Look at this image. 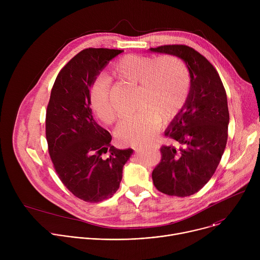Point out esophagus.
Here are the masks:
<instances>
[{
    "label": "esophagus",
    "instance_id": "obj_1",
    "mask_svg": "<svg viewBox=\"0 0 260 260\" xmlns=\"http://www.w3.org/2000/svg\"><path fill=\"white\" fill-rule=\"evenodd\" d=\"M145 148H151V146H147V145H142V146H138V147H135V150L136 151H141L142 149H145Z\"/></svg>",
    "mask_w": 260,
    "mask_h": 260
}]
</instances>
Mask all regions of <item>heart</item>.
<instances>
[{
	"instance_id": "b5f03b06",
	"label": "heart",
	"mask_w": 260,
	"mask_h": 260,
	"mask_svg": "<svg viewBox=\"0 0 260 260\" xmlns=\"http://www.w3.org/2000/svg\"><path fill=\"white\" fill-rule=\"evenodd\" d=\"M112 75L137 85V112L124 118L116 129L117 140L124 145L150 142L161 119H173L186 102L190 89L187 66L175 56L159 58L126 54L111 67ZM108 77L96 78L89 88V104L94 115L104 123H112L117 116L110 101Z\"/></svg>"
}]
</instances>
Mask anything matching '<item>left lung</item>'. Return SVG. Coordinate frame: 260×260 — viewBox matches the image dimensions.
Masks as SVG:
<instances>
[{"instance_id": "obj_1", "label": "left lung", "mask_w": 260, "mask_h": 260, "mask_svg": "<svg viewBox=\"0 0 260 260\" xmlns=\"http://www.w3.org/2000/svg\"><path fill=\"white\" fill-rule=\"evenodd\" d=\"M151 52L181 58L190 74L188 98L165 135L179 145L162 146L161 160L152 172L162 193L189 197L201 190L215 173L228 142V96L215 68L193 48L164 45Z\"/></svg>"}]
</instances>
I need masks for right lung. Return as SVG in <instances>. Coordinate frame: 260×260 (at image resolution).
<instances>
[{"instance_id":"1","label":"right lung","mask_w":260,"mask_h":260,"mask_svg":"<svg viewBox=\"0 0 260 260\" xmlns=\"http://www.w3.org/2000/svg\"><path fill=\"white\" fill-rule=\"evenodd\" d=\"M121 52L107 48L79 52L58 73L47 106L46 140L54 169L64 186L88 203L112 198L134 151L111 145L112 137L92 117L88 96L96 76Z\"/></svg>"}]
</instances>
